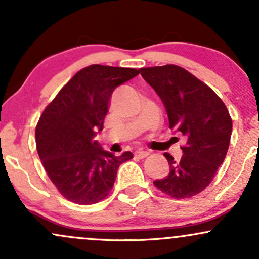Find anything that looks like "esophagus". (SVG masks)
Masks as SVG:
<instances>
[{
    "label": "esophagus",
    "instance_id": "esophagus-1",
    "mask_svg": "<svg viewBox=\"0 0 259 259\" xmlns=\"http://www.w3.org/2000/svg\"><path fill=\"white\" fill-rule=\"evenodd\" d=\"M135 157H138V158H146V157L148 156V152L147 151H142V150H138V151H135Z\"/></svg>",
    "mask_w": 259,
    "mask_h": 259
}]
</instances>
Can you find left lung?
<instances>
[{"mask_svg": "<svg viewBox=\"0 0 259 259\" xmlns=\"http://www.w3.org/2000/svg\"><path fill=\"white\" fill-rule=\"evenodd\" d=\"M140 73L162 100L169 127L187 139L180 160L164 153L169 174L153 181L154 186L173 198L192 197L212 183L227 156L233 130L227 106L209 86L178 65L141 68Z\"/></svg>", "mask_w": 259, "mask_h": 259, "instance_id": "left-lung-1", "label": "left lung"}]
</instances>
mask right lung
Instances as JSON below:
<instances>
[{"label": "right lung", "mask_w": 259, "mask_h": 259, "mask_svg": "<svg viewBox=\"0 0 259 259\" xmlns=\"http://www.w3.org/2000/svg\"><path fill=\"white\" fill-rule=\"evenodd\" d=\"M140 73L134 68L92 64L79 70L45 108L35 130L38 157L59 194L78 204L107 197L118 168L133 158L103 151L102 130L113 91Z\"/></svg>", "instance_id": "obj_1"}]
</instances>
